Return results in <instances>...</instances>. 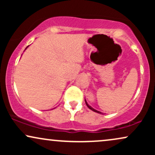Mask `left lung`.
I'll use <instances>...</instances> for the list:
<instances>
[{"label":"left lung","instance_id":"obj_1","mask_svg":"<svg viewBox=\"0 0 155 155\" xmlns=\"http://www.w3.org/2000/svg\"><path fill=\"white\" fill-rule=\"evenodd\" d=\"M85 103H86V105H87V107H88L89 108H90V109H91V110H92V111H95V112H97V113H98V114H103V113H101V111H97V110L94 109V108H92V107H91V106H90V105H89V104H87V101H86V100H85Z\"/></svg>","mask_w":155,"mask_h":155}]
</instances>
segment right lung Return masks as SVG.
I'll return each instance as SVG.
<instances>
[{
    "mask_svg": "<svg viewBox=\"0 0 155 155\" xmlns=\"http://www.w3.org/2000/svg\"><path fill=\"white\" fill-rule=\"evenodd\" d=\"M28 47H29V46H28V47H26V48H25V49H27V48H28Z\"/></svg>",
    "mask_w": 155,
    "mask_h": 155,
    "instance_id": "add662e5",
    "label": "right lung"
}]
</instances>
